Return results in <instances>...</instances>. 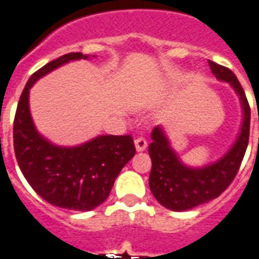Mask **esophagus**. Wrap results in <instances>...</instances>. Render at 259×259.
<instances>
[{"instance_id":"obj_1","label":"esophagus","mask_w":259,"mask_h":259,"mask_svg":"<svg viewBox=\"0 0 259 259\" xmlns=\"http://www.w3.org/2000/svg\"><path fill=\"white\" fill-rule=\"evenodd\" d=\"M134 144H136V149H137V152H144V150L146 149V146H148V141H146L144 137L136 138Z\"/></svg>"}]
</instances>
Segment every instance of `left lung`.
<instances>
[{
  "instance_id": "8db88e82",
  "label": "left lung",
  "mask_w": 259,
  "mask_h": 259,
  "mask_svg": "<svg viewBox=\"0 0 259 259\" xmlns=\"http://www.w3.org/2000/svg\"><path fill=\"white\" fill-rule=\"evenodd\" d=\"M208 64L215 78L229 83L241 99L243 111L241 132L223 157L208 165L193 168L181 161L161 126L154 127L148 149L152 158L149 188L156 200L172 211L192 209L219 196L237 176L249 144L250 106L241 83L229 68L211 60Z\"/></svg>"
}]
</instances>
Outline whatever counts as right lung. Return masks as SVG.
<instances>
[{
	"mask_svg": "<svg viewBox=\"0 0 259 259\" xmlns=\"http://www.w3.org/2000/svg\"><path fill=\"white\" fill-rule=\"evenodd\" d=\"M89 59L71 52L36 71L18 101L13 125L14 153L29 185L50 204L91 211L107 199L122 168L136 154L130 136H98L78 146H59L38 133L29 110V90L51 71L71 60Z\"/></svg>",
	"mask_w": 259,
	"mask_h": 259,
	"instance_id": "add662e5",
	"label": "right lung"
}]
</instances>
